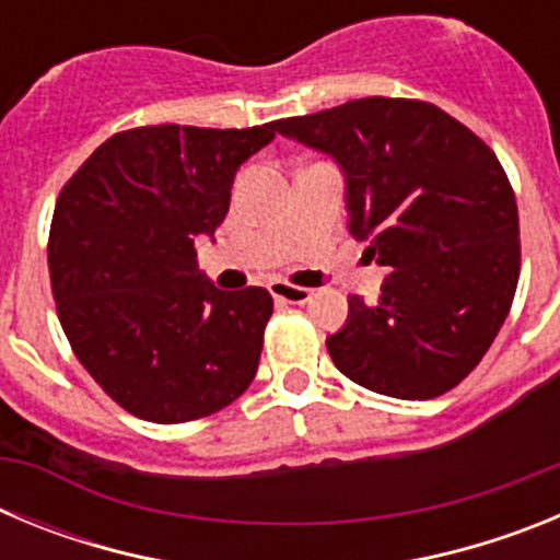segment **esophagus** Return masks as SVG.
<instances>
[{"label": "esophagus", "mask_w": 560, "mask_h": 560, "mask_svg": "<svg viewBox=\"0 0 560 560\" xmlns=\"http://www.w3.org/2000/svg\"><path fill=\"white\" fill-rule=\"evenodd\" d=\"M269 291L275 300H280V303H289V305H305L311 296H314V291L311 289H303V285H291V283H285V280H271Z\"/></svg>", "instance_id": "esophagus-1"}]
</instances>
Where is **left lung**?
I'll use <instances>...</instances> for the list:
<instances>
[{
	"label": "left lung",
	"instance_id": "left-lung-1",
	"mask_svg": "<svg viewBox=\"0 0 560 560\" xmlns=\"http://www.w3.org/2000/svg\"><path fill=\"white\" fill-rule=\"evenodd\" d=\"M275 128L334 156L350 235L393 269L378 303L350 296L348 323L328 336L339 373L404 400L457 387L497 339L522 266L516 196L497 153L407 97H361Z\"/></svg>",
	"mask_w": 560,
	"mask_h": 560
}]
</instances>
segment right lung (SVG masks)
I'll return each instance as SVG.
<instances>
[{
	"label": "right lung",
	"mask_w": 560,
	"mask_h": 560,
	"mask_svg": "<svg viewBox=\"0 0 560 560\" xmlns=\"http://www.w3.org/2000/svg\"><path fill=\"white\" fill-rule=\"evenodd\" d=\"M275 131V122L128 128L63 185L47 246L58 319L126 412L187 423L224 409L255 378L271 294L215 289L196 264V237L215 235L237 167Z\"/></svg>",
	"instance_id": "add662e5"
}]
</instances>
